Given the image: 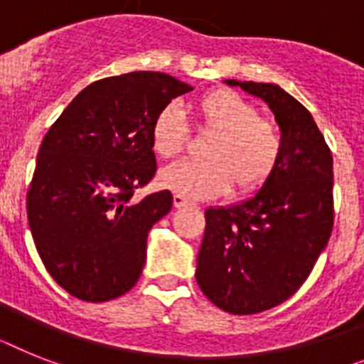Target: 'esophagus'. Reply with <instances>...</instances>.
I'll return each mask as SVG.
<instances>
[{
	"label": "esophagus",
	"instance_id": "esophagus-1",
	"mask_svg": "<svg viewBox=\"0 0 364 364\" xmlns=\"http://www.w3.org/2000/svg\"><path fill=\"white\" fill-rule=\"evenodd\" d=\"M187 205H191V201H188L187 198L181 196V194H173V207H176V209H181V207Z\"/></svg>",
	"mask_w": 364,
	"mask_h": 364
}]
</instances>
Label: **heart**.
<instances>
[{
	"instance_id": "1",
	"label": "heart",
	"mask_w": 364,
	"mask_h": 364,
	"mask_svg": "<svg viewBox=\"0 0 364 364\" xmlns=\"http://www.w3.org/2000/svg\"><path fill=\"white\" fill-rule=\"evenodd\" d=\"M201 125L215 133L205 148L207 161H179L159 172L161 187L187 198H215L231 183L239 192L262 187L281 159V136L257 107L233 90L218 88L196 102ZM187 124L173 103L155 116L151 146L159 157H176L187 142Z\"/></svg>"
}]
</instances>
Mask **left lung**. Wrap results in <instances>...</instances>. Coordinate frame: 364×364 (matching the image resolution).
I'll list each match as a JSON object with an SVG mask.
<instances>
[{"label":"left lung","mask_w":364,"mask_h":364,"mask_svg":"<svg viewBox=\"0 0 364 364\" xmlns=\"http://www.w3.org/2000/svg\"><path fill=\"white\" fill-rule=\"evenodd\" d=\"M261 97L281 131L276 172L248 200L205 210L196 281L216 307L255 314L289 300L333 229V157L311 112L279 85L225 79Z\"/></svg>","instance_id":"1"}]
</instances>
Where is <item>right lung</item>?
I'll return each mask as SVG.
<instances>
[{"instance_id":"1","label":"right lung","mask_w":364,"mask_h":364,"mask_svg":"<svg viewBox=\"0 0 364 364\" xmlns=\"http://www.w3.org/2000/svg\"><path fill=\"white\" fill-rule=\"evenodd\" d=\"M192 87L161 72L88 85L42 140L27 218L44 267L64 291L107 301L139 281L149 229L170 213L168 191L136 201L155 176L151 125Z\"/></svg>"}]
</instances>
